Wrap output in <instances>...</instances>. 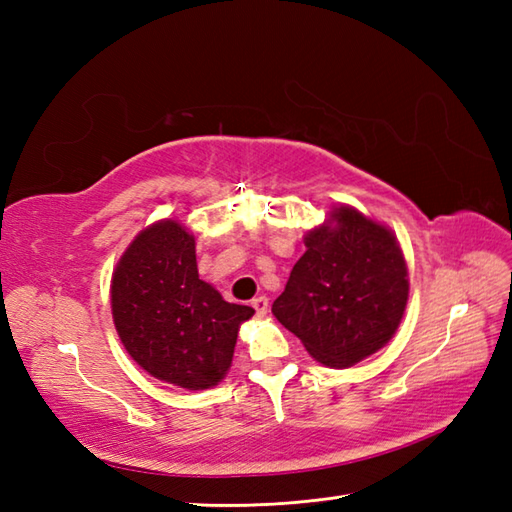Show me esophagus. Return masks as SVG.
<instances>
[{
    "label": "esophagus",
    "mask_w": 512,
    "mask_h": 512,
    "mask_svg": "<svg viewBox=\"0 0 512 512\" xmlns=\"http://www.w3.org/2000/svg\"><path fill=\"white\" fill-rule=\"evenodd\" d=\"M253 308H255L257 317H264V314L268 312V297H255L253 299Z\"/></svg>",
    "instance_id": "1"
}]
</instances>
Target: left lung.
<instances>
[{
	"label": "left lung",
	"instance_id": "obj_1",
	"mask_svg": "<svg viewBox=\"0 0 512 512\" xmlns=\"http://www.w3.org/2000/svg\"><path fill=\"white\" fill-rule=\"evenodd\" d=\"M306 237V253L275 299L277 321L328 367H350L398 330L409 297L394 233L350 206Z\"/></svg>",
	"mask_w": 512,
	"mask_h": 512
}]
</instances>
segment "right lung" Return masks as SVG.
<instances>
[{"mask_svg": "<svg viewBox=\"0 0 512 512\" xmlns=\"http://www.w3.org/2000/svg\"><path fill=\"white\" fill-rule=\"evenodd\" d=\"M253 312L200 279L195 239L173 220L140 233L112 277V314L125 350L151 376L184 389L220 383L239 325Z\"/></svg>", "mask_w": 512, "mask_h": 512, "instance_id": "1", "label": "right lung"}]
</instances>
